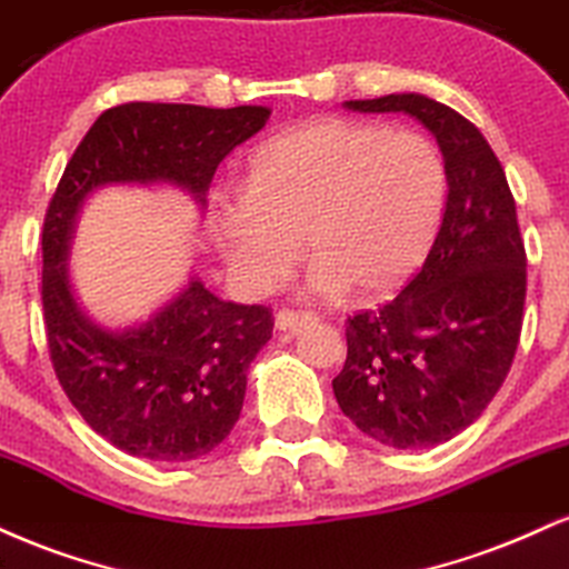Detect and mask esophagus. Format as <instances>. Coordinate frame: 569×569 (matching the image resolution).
I'll list each match as a JSON object with an SVG mask.
<instances>
[{
    "label": "esophagus",
    "mask_w": 569,
    "mask_h": 569,
    "mask_svg": "<svg viewBox=\"0 0 569 569\" xmlns=\"http://www.w3.org/2000/svg\"><path fill=\"white\" fill-rule=\"evenodd\" d=\"M317 313L311 311H296V309H279L277 311V327L279 330H300V327L311 325Z\"/></svg>",
    "instance_id": "1"
}]
</instances>
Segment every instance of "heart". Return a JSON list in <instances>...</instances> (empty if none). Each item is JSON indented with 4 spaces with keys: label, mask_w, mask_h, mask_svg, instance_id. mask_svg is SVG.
<instances>
[{
    "label": "heart",
    "mask_w": 569,
    "mask_h": 569,
    "mask_svg": "<svg viewBox=\"0 0 569 569\" xmlns=\"http://www.w3.org/2000/svg\"><path fill=\"white\" fill-rule=\"evenodd\" d=\"M447 202L439 146L416 130L330 117L271 138L250 159L244 197L212 220L247 292H271L303 258L309 290L391 298L429 258Z\"/></svg>",
    "instance_id": "b5f03b06"
}]
</instances>
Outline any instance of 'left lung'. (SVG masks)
Instances as JSON below:
<instances>
[{
  "mask_svg": "<svg viewBox=\"0 0 569 569\" xmlns=\"http://www.w3.org/2000/svg\"><path fill=\"white\" fill-rule=\"evenodd\" d=\"M346 109L416 117L442 149L447 204L423 269L386 306L349 317V353L332 391L343 416L380 445H442L492 402L522 336L517 202L496 151L450 106L402 92L346 100Z\"/></svg>",
  "mask_w": 569,
  "mask_h": 569,
  "instance_id": "1",
  "label": "left lung"
}]
</instances>
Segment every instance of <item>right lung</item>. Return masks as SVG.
<instances>
[{
    "mask_svg": "<svg viewBox=\"0 0 569 569\" xmlns=\"http://www.w3.org/2000/svg\"><path fill=\"white\" fill-rule=\"evenodd\" d=\"M269 113L266 106H113L87 130L47 207L42 313L52 370L84 423L136 458L186 463L229 437L273 313L226 303L191 279L149 322L100 330L79 311L66 269L79 207L106 183H176L204 202L218 164Z\"/></svg>",
    "mask_w": 569,
    "mask_h": 569,
    "instance_id": "1",
    "label": "right lung"
}]
</instances>
